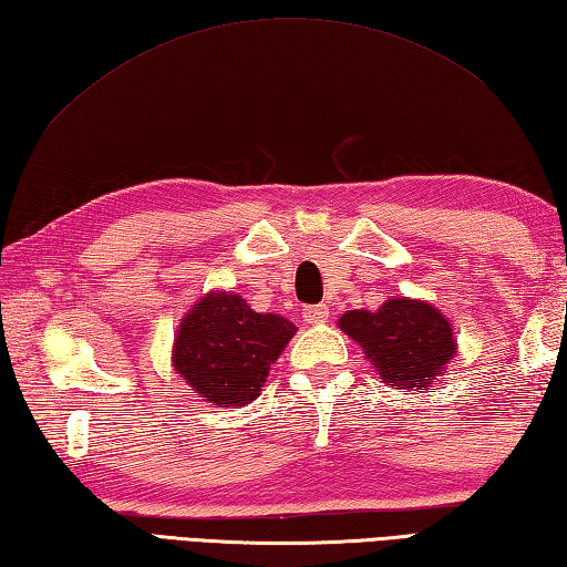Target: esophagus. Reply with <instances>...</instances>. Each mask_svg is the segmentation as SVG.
I'll list each match as a JSON object with an SVG mask.
<instances>
[{"label": "esophagus", "instance_id": "1", "mask_svg": "<svg viewBox=\"0 0 567 567\" xmlns=\"http://www.w3.org/2000/svg\"><path fill=\"white\" fill-rule=\"evenodd\" d=\"M307 324H321V321L329 319V307L327 305H312L302 312Z\"/></svg>", "mask_w": 567, "mask_h": 567}]
</instances>
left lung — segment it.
Returning a JSON list of instances; mask_svg holds the SVG:
<instances>
[{
    "label": "left lung",
    "mask_w": 567,
    "mask_h": 567,
    "mask_svg": "<svg viewBox=\"0 0 567 567\" xmlns=\"http://www.w3.org/2000/svg\"><path fill=\"white\" fill-rule=\"evenodd\" d=\"M339 329L359 343L383 383L403 391H432L457 353L447 317L420 299H385L375 312L351 309L339 319Z\"/></svg>",
    "instance_id": "1"
}]
</instances>
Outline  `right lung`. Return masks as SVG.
Wrapping results in <instances>:
<instances>
[{
	"instance_id": "1",
	"label": "right lung",
	"mask_w": 567,
	"mask_h": 567,
	"mask_svg": "<svg viewBox=\"0 0 567 567\" xmlns=\"http://www.w3.org/2000/svg\"><path fill=\"white\" fill-rule=\"evenodd\" d=\"M295 331L290 319L252 312L238 295L210 292L182 319L172 361L204 401L246 405L260 395L270 365Z\"/></svg>"
}]
</instances>
